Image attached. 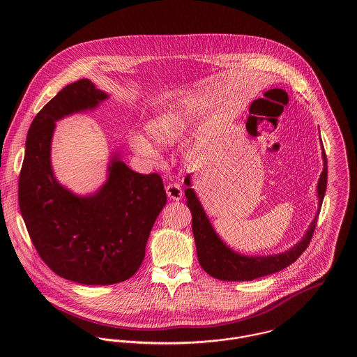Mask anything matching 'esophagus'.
Wrapping results in <instances>:
<instances>
[{
    "mask_svg": "<svg viewBox=\"0 0 357 357\" xmlns=\"http://www.w3.org/2000/svg\"><path fill=\"white\" fill-rule=\"evenodd\" d=\"M166 194L173 201H180L183 198V190L178 184H169L166 187Z\"/></svg>",
    "mask_w": 357,
    "mask_h": 357,
    "instance_id": "1",
    "label": "esophagus"
}]
</instances>
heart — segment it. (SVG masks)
Wrapping results in <instances>:
<instances>
[{
    "mask_svg": "<svg viewBox=\"0 0 357 357\" xmlns=\"http://www.w3.org/2000/svg\"><path fill=\"white\" fill-rule=\"evenodd\" d=\"M188 116L183 112H166L146 123V133L158 146H170L180 140L188 128ZM130 144L137 153L151 156L155 153L153 144L142 135H132Z\"/></svg>",
    "mask_w": 357,
    "mask_h": 357,
    "instance_id": "b5f03b06",
    "label": "heart"
}]
</instances>
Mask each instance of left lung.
<instances>
[{"instance_id": "left-lung-1", "label": "left lung", "mask_w": 357, "mask_h": 357, "mask_svg": "<svg viewBox=\"0 0 357 357\" xmlns=\"http://www.w3.org/2000/svg\"><path fill=\"white\" fill-rule=\"evenodd\" d=\"M321 156H323L324 165L317 183V198H319L317 213L314 214V218L312 220L309 228L306 229L303 239L287 252L279 253V255L250 257V255H239L234 252L231 248H228L217 235L211 222L208 221L194 188H191V174H188L184 180V183L187 184V190H185L187 206L192 214V232L195 238L197 253H198L199 264L204 268V272H207L210 276L215 279L227 280V282L255 280L257 278L272 275L275 272H279L287 268L303 255L314 232L317 217L320 213V207L323 204V198L327 187V158H326L324 149L321 150Z\"/></svg>"}]
</instances>
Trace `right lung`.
<instances>
[{
    "label": "right lung",
    "instance_id": "add662e5",
    "mask_svg": "<svg viewBox=\"0 0 357 357\" xmlns=\"http://www.w3.org/2000/svg\"><path fill=\"white\" fill-rule=\"evenodd\" d=\"M107 99L86 78L63 88L31 122L19 176V207L36 250L56 275L91 286L119 283L136 273L166 204L160 176L133 172L118 153L95 194L78 197L56 180L54 123Z\"/></svg>",
    "mask_w": 357,
    "mask_h": 357
}]
</instances>
